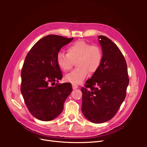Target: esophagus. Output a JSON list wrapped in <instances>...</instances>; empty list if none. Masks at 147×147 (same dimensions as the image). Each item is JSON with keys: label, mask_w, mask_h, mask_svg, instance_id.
<instances>
[{"label": "esophagus", "mask_w": 147, "mask_h": 147, "mask_svg": "<svg viewBox=\"0 0 147 147\" xmlns=\"http://www.w3.org/2000/svg\"><path fill=\"white\" fill-rule=\"evenodd\" d=\"M78 86L77 85V84H72V88H73V90H75V89H77V88H78Z\"/></svg>", "instance_id": "1"}]
</instances>
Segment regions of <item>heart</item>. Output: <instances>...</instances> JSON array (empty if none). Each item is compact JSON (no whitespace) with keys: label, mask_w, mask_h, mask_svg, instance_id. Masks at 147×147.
I'll use <instances>...</instances> for the list:
<instances>
[{"label":"heart","mask_w":147,"mask_h":147,"mask_svg":"<svg viewBox=\"0 0 147 147\" xmlns=\"http://www.w3.org/2000/svg\"><path fill=\"white\" fill-rule=\"evenodd\" d=\"M67 54L59 52L56 62L64 72H69L76 62L77 69L65 76V80L74 84H79L86 77L88 73L92 74L99 68L102 59L101 48L97 45H91L84 40H78L70 45Z\"/></svg>","instance_id":"1"}]
</instances>
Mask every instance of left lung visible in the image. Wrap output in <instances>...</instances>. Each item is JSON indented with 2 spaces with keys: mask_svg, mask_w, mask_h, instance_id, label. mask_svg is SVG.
Listing matches in <instances>:
<instances>
[{
  "mask_svg": "<svg viewBox=\"0 0 147 147\" xmlns=\"http://www.w3.org/2000/svg\"><path fill=\"white\" fill-rule=\"evenodd\" d=\"M98 38L103 55L101 64L81 88L82 112L89 121L97 124L116 115L129 82L126 62L119 48L105 36Z\"/></svg>",
  "mask_w": 147,
  "mask_h": 147,
  "instance_id": "left-lung-1",
  "label": "left lung"
}]
</instances>
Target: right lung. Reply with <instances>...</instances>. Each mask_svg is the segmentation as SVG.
I'll use <instances>...</instances> for the list:
<instances>
[{
	"instance_id": "right-lung-1",
	"label": "right lung",
	"mask_w": 147,
	"mask_h": 147,
	"mask_svg": "<svg viewBox=\"0 0 147 147\" xmlns=\"http://www.w3.org/2000/svg\"><path fill=\"white\" fill-rule=\"evenodd\" d=\"M73 38L48 35L39 40L26 57L21 92L29 112L38 119L48 121L59 116L72 91L71 83H57L63 74L56 57L61 48Z\"/></svg>"
}]
</instances>
